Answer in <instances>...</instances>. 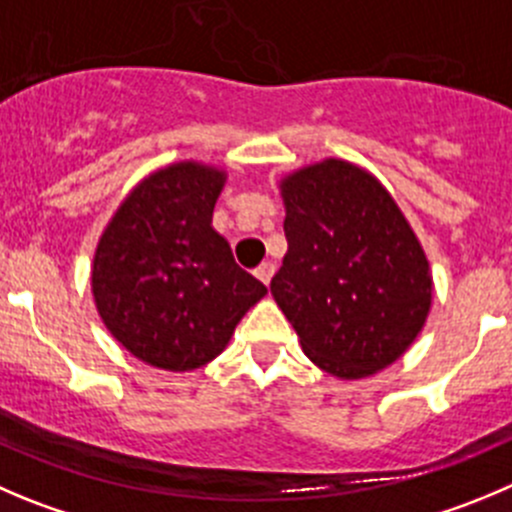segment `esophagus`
<instances>
[{
    "mask_svg": "<svg viewBox=\"0 0 512 512\" xmlns=\"http://www.w3.org/2000/svg\"><path fill=\"white\" fill-rule=\"evenodd\" d=\"M274 271H276V266H274V264H269V261H266V264H261L259 269H256V279H259L261 284L269 286V284H271V279H274Z\"/></svg>",
    "mask_w": 512,
    "mask_h": 512,
    "instance_id": "obj_1",
    "label": "esophagus"
}]
</instances>
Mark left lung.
Returning <instances> with one entry per match:
<instances>
[{
	"label": "left lung",
	"instance_id": "left-lung-1",
	"mask_svg": "<svg viewBox=\"0 0 512 512\" xmlns=\"http://www.w3.org/2000/svg\"><path fill=\"white\" fill-rule=\"evenodd\" d=\"M279 188L289 251L271 294L301 349L339 379L382 372L430 314L422 243L387 188L347 160L306 165Z\"/></svg>",
	"mask_w": 512,
	"mask_h": 512
}]
</instances>
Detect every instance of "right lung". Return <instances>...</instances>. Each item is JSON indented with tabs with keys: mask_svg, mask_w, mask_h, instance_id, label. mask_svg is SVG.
I'll return each mask as SVG.
<instances>
[{
	"mask_svg": "<svg viewBox=\"0 0 512 512\" xmlns=\"http://www.w3.org/2000/svg\"><path fill=\"white\" fill-rule=\"evenodd\" d=\"M223 183L213 165H165L128 193L97 241V314L150 367L191 372L216 359L266 294L211 226Z\"/></svg>",
	"mask_w": 512,
	"mask_h": 512,
	"instance_id": "1",
	"label": "right lung"
}]
</instances>
